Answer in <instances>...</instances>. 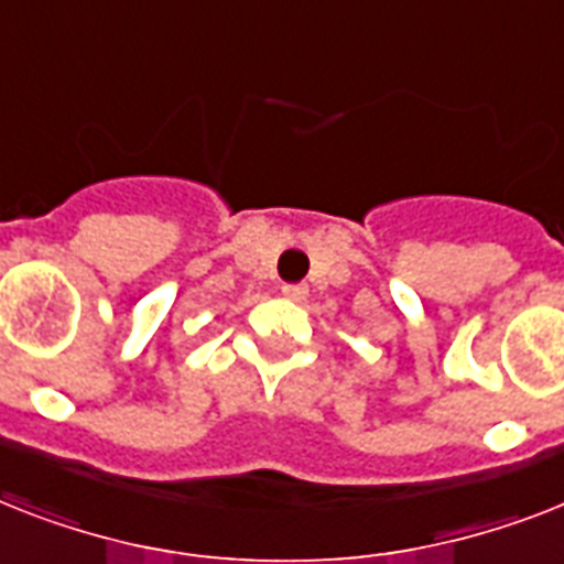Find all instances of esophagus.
I'll use <instances>...</instances> for the list:
<instances>
[{
	"label": "esophagus",
	"instance_id": "esophagus-1",
	"mask_svg": "<svg viewBox=\"0 0 564 564\" xmlns=\"http://www.w3.org/2000/svg\"><path fill=\"white\" fill-rule=\"evenodd\" d=\"M281 292L290 297V301H304V297L310 295V290H306L304 283H283Z\"/></svg>",
	"mask_w": 564,
	"mask_h": 564
}]
</instances>
